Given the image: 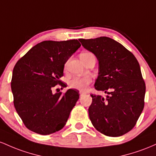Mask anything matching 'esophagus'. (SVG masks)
<instances>
[{"mask_svg": "<svg viewBox=\"0 0 156 156\" xmlns=\"http://www.w3.org/2000/svg\"><path fill=\"white\" fill-rule=\"evenodd\" d=\"M84 94H85V91H80V97H83Z\"/></svg>", "mask_w": 156, "mask_h": 156, "instance_id": "34e87169", "label": "esophagus"}]
</instances>
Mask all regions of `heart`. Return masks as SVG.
<instances>
[{
  "label": "heart",
  "instance_id": "b5f03b06",
  "mask_svg": "<svg viewBox=\"0 0 156 156\" xmlns=\"http://www.w3.org/2000/svg\"><path fill=\"white\" fill-rule=\"evenodd\" d=\"M90 53L82 54L81 55H85ZM91 82L90 77L88 76H84V77H74L69 81V85L71 88L78 89V90H84L88 84Z\"/></svg>",
  "mask_w": 156,
  "mask_h": 156
}]
</instances>
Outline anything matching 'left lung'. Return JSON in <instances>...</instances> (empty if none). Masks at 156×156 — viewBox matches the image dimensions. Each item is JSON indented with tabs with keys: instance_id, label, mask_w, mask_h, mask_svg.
Returning <instances> with one entry per match:
<instances>
[{
	"instance_id": "8db88e82",
	"label": "left lung",
	"mask_w": 156,
	"mask_h": 156,
	"mask_svg": "<svg viewBox=\"0 0 156 156\" xmlns=\"http://www.w3.org/2000/svg\"><path fill=\"white\" fill-rule=\"evenodd\" d=\"M99 62L94 87L106 98L90 95L89 118L98 131L117 137L132 130L144 106L146 87L135 56L116 40L100 37L79 39Z\"/></svg>"
}]
</instances>
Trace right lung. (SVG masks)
Wrapping results in <instances>:
<instances>
[{"label":"right lung","instance_id":"add662e5","mask_svg":"<svg viewBox=\"0 0 156 156\" xmlns=\"http://www.w3.org/2000/svg\"><path fill=\"white\" fill-rule=\"evenodd\" d=\"M81 46L77 40H45L31 48L17 62L11 87L17 114L29 130L49 135L64 127L80 98L79 91L52 92L61 83L64 66Z\"/></svg>","mask_w":156,"mask_h":156}]
</instances>
